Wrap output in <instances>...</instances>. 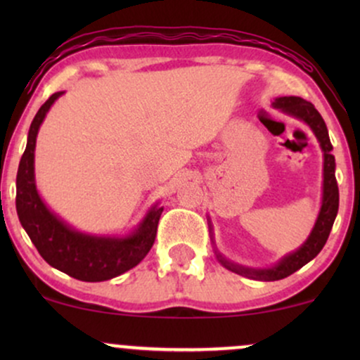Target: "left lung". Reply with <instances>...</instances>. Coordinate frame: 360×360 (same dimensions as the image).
Masks as SVG:
<instances>
[{
    "label": "left lung",
    "instance_id": "obj_1",
    "mask_svg": "<svg viewBox=\"0 0 360 360\" xmlns=\"http://www.w3.org/2000/svg\"><path fill=\"white\" fill-rule=\"evenodd\" d=\"M274 108L283 111V113L291 115V117L301 120L307 125L311 128V131L315 134V137L320 143L321 152H323V193H321V206L320 213H318L315 226L311 229V233L308 235V238L304 240L303 245L295 252H289L288 255H284L279 262H276L271 267H249L242 266V264L232 262L218 252L217 245H214L213 238V226L212 221L210 225V232H212V243L214 249V255L220 260L221 266H225L226 269L235 272V274H240L243 278L257 279V281H279L291 276L292 272H296L304 264H308L309 260H313L320 254V250L323 249L328 238L330 230H332L333 221H335L337 212H338V186L335 179V157L332 155V143H330L328 130L321 118V115L318 113L315 106L311 103L303 100L300 96H281L276 98L272 103Z\"/></svg>",
    "mask_w": 360,
    "mask_h": 360
}]
</instances>
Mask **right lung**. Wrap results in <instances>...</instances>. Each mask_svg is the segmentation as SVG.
Here are the masks:
<instances>
[{
    "instance_id": "1",
    "label": "right lung",
    "mask_w": 360,
    "mask_h": 360,
    "mask_svg": "<svg viewBox=\"0 0 360 360\" xmlns=\"http://www.w3.org/2000/svg\"><path fill=\"white\" fill-rule=\"evenodd\" d=\"M64 94L53 93L37 111L16 174V213L47 264L86 283L108 281L130 271L148 254L164 206L155 203L128 235H93L76 230L44 203L35 184V143L51 106Z\"/></svg>"
}]
</instances>
